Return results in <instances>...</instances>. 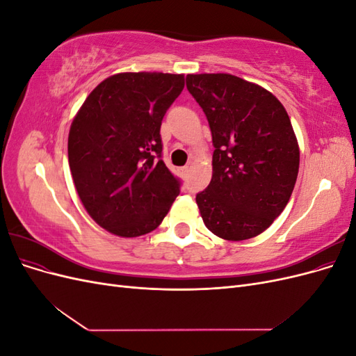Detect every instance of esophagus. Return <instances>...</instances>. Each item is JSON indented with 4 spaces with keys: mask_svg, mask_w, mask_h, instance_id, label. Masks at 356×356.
I'll use <instances>...</instances> for the list:
<instances>
[{
    "mask_svg": "<svg viewBox=\"0 0 356 356\" xmlns=\"http://www.w3.org/2000/svg\"><path fill=\"white\" fill-rule=\"evenodd\" d=\"M181 174L186 177V175L188 174V166H184V168H181Z\"/></svg>",
    "mask_w": 356,
    "mask_h": 356,
    "instance_id": "obj_1",
    "label": "esophagus"
}]
</instances>
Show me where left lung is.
<instances>
[{
    "label": "left lung",
    "mask_w": 356,
    "mask_h": 356,
    "mask_svg": "<svg viewBox=\"0 0 356 356\" xmlns=\"http://www.w3.org/2000/svg\"><path fill=\"white\" fill-rule=\"evenodd\" d=\"M187 89L212 134V179L196 202L208 230L225 241L263 233L294 190L300 149L284 105L232 74H188Z\"/></svg>",
    "instance_id": "obj_1"
}]
</instances>
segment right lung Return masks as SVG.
Instances as JSON below:
<instances>
[{
    "label": "right lung",
    "mask_w": 356,
    "mask_h": 356,
    "mask_svg": "<svg viewBox=\"0 0 356 356\" xmlns=\"http://www.w3.org/2000/svg\"><path fill=\"white\" fill-rule=\"evenodd\" d=\"M182 89V74H115L96 86L74 117V186L90 217L113 234L153 232L179 195V179L161 160L160 126Z\"/></svg>",
    "instance_id": "1"
}]
</instances>
